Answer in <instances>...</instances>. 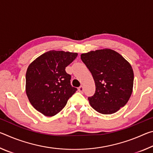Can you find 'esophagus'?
<instances>
[{"label": "esophagus", "instance_id": "34e87169", "mask_svg": "<svg viewBox=\"0 0 153 153\" xmlns=\"http://www.w3.org/2000/svg\"><path fill=\"white\" fill-rule=\"evenodd\" d=\"M78 90H79V92L83 93V92H84V87H83L82 86H79V87L78 88Z\"/></svg>", "mask_w": 153, "mask_h": 153}]
</instances>
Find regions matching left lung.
<instances>
[{
    "label": "left lung",
    "instance_id": "left-lung-1",
    "mask_svg": "<svg viewBox=\"0 0 153 153\" xmlns=\"http://www.w3.org/2000/svg\"><path fill=\"white\" fill-rule=\"evenodd\" d=\"M81 59L95 82L94 94L88 97L90 106L105 115L115 113L124 107L133 90L134 71L130 63L109 48L83 53Z\"/></svg>",
    "mask_w": 153,
    "mask_h": 153
}]
</instances>
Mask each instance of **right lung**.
Returning <instances> with one entry per match:
<instances>
[{
    "mask_svg": "<svg viewBox=\"0 0 153 153\" xmlns=\"http://www.w3.org/2000/svg\"><path fill=\"white\" fill-rule=\"evenodd\" d=\"M77 53L50 51L31 63L25 75V92L36 110L47 117L57 114L77 90L70 84L65 67Z\"/></svg>",
    "mask_w": 153,
    "mask_h": 153,
    "instance_id": "add662e5",
    "label": "right lung"
}]
</instances>
